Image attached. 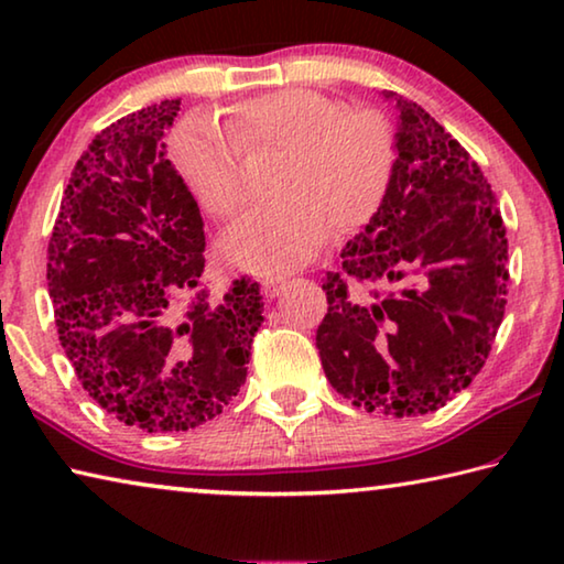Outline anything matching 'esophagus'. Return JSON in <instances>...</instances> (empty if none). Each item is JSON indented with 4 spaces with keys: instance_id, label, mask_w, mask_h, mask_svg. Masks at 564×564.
<instances>
[{
    "instance_id": "1",
    "label": "esophagus",
    "mask_w": 564,
    "mask_h": 564,
    "mask_svg": "<svg viewBox=\"0 0 564 564\" xmlns=\"http://www.w3.org/2000/svg\"><path fill=\"white\" fill-rule=\"evenodd\" d=\"M283 285H285L283 279H263L261 291L265 293V299H275V295L283 291Z\"/></svg>"
}]
</instances>
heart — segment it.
<instances>
[{
    "label": "heart",
    "instance_id": "heart-1",
    "mask_svg": "<svg viewBox=\"0 0 564 564\" xmlns=\"http://www.w3.org/2000/svg\"><path fill=\"white\" fill-rule=\"evenodd\" d=\"M246 154H279L271 196L279 202L248 214L224 236V253L238 269L285 273L311 261L330 228L366 226L383 206L395 171V131L383 111L311 89H279L241 101L228 129L194 113L171 133L176 174L202 208L231 218L246 204Z\"/></svg>",
    "mask_w": 564,
    "mask_h": 564
}]
</instances>
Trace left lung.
Segmentation results:
<instances>
[{
	"label": "left lung",
	"instance_id": "1",
	"mask_svg": "<svg viewBox=\"0 0 564 564\" xmlns=\"http://www.w3.org/2000/svg\"><path fill=\"white\" fill-rule=\"evenodd\" d=\"M395 101V171L328 273L316 348L330 386L368 413L443 408L490 356L508 303V236L480 166L415 101ZM348 282L364 291L350 294Z\"/></svg>",
	"mask_w": 564,
	"mask_h": 564
}]
</instances>
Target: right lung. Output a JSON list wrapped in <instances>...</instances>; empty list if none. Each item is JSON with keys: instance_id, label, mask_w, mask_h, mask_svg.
Instances as JSON below:
<instances>
[{"instance_id": "add662e5", "label": "right lung", "mask_w": 564, "mask_h": 564, "mask_svg": "<svg viewBox=\"0 0 564 564\" xmlns=\"http://www.w3.org/2000/svg\"><path fill=\"white\" fill-rule=\"evenodd\" d=\"M178 99L91 139L50 238V299L76 378L123 425L188 431L246 383L263 295L251 279L204 289V218L166 159Z\"/></svg>"}]
</instances>
